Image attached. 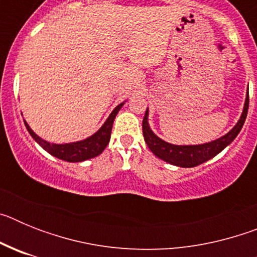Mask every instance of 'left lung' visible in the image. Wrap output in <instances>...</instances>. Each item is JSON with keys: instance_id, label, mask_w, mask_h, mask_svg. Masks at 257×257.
<instances>
[{"instance_id": "obj_1", "label": "left lung", "mask_w": 257, "mask_h": 257, "mask_svg": "<svg viewBox=\"0 0 257 257\" xmlns=\"http://www.w3.org/2000/svg\"><path fill=\"white\" fill-rule=\"evenodd\" d=\"M248 101L249 99L248 94H247L243 112H242L239 121L226 135L221 136L220 139L213 140L211 143L199 145H174L163 142L151 130L148 123V109H147L144 118H143L144 140L149 149L154 153V156H157L161 160L171 163V165L179 166V167H196V166L201 165V163L206 162L216 154H219L222 149L226 148L237 138L240 128L243 127L244 121H246L247 112H248Z\"/></svg>"}]
</instances>
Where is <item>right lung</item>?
<instances>
[{
  "mask_svg": "<svg viewBox=\"0 0 257 257\" xmlns=\"http://www.w3.org/2000/svg\"><path fill=\"white\" fill-rule=\"evenodd\" d=\"M122 105H123V103H121L119 105H117L113 109V112L106 118V121L100 127V130L96 131L94 135L90 136V138H87L85 140H81V142L69 143V144H50L49 142L41 139L40 136L36 135L26 121H24V123H26L27 130L31 134L32 138L45 151L49 152L51 156L56 157V158H60L63 161H67V162H82V161L90 160V158H94V157L103 153V151L105 149L106 145H108L109 140H110V133H112V126L113 122H114V118L117 115L118 110L122 108Z\"/></svg>",
  "mask_w": 257,
  "mask_h": 257,
  "instance_id": "right-lung-1",
  "label": "right lung"
}]
</instances>
